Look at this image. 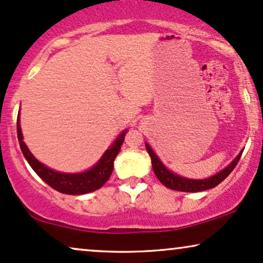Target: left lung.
I'll list each match as a JSON object with an SVG mask.
<instances>
[{"label":"left lung","mask_w":263,"mask_h":263,"mask_svg":"<svg viewBox=\"0 0 263 263\" xmlns=\"http://www.w3.org/2000/svg\"><path fill=\"white\" fill-rule=\"evenodd\" d=\"M145 146L149 157H151L153 172H155L156 176L158 177L159 181L170 190L181 191V192H200V191H206V190L213 189L215 186H217L219 183L222 182L228 175H230L232 170L236 168V165L238 164V162H239L241 157V153H243V151H241L239 155L237 156V158L234 159V161L232 162L227 168L221 170V172L217 173L216 175L204 180H191V179H185V177H181L179 175H175V174L166 169L165 166L163 165V163L159 161L158 157L156 156V153L152 151V148L149 147L148 144H145Z\"/></svg>","instance_id":"8db88e82"}]
</instances>
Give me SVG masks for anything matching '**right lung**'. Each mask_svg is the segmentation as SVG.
<instances>
[{"label":"right lung","instance_id":"obj_1","mask_svg":"<svg viewBox=\"0 0 263 263\" xmlns=\"http://www.w3.org/2000/svg\"><path fill=\"white\" fill-rule=\"evenodd\" d=\"M16 130H18L20 148H22L23 155L26 158V161L29 162V164L31 165V168L52 189L65 194L89 193L104 186V183L110 179L112 170H114V161L116 156L118 155L119 149H121V146L123 145L125 133H127L123 132L118 136L115 144L104 153V156L101 157V159L94 168L81 174H64L47 168L46 165L40 163L32 156V153L29 151L25 142L23 141V134L22 129H20L19 118L16 121Z\"/></svg>","mask_w":263,"mask_h":263}]
</instances>
